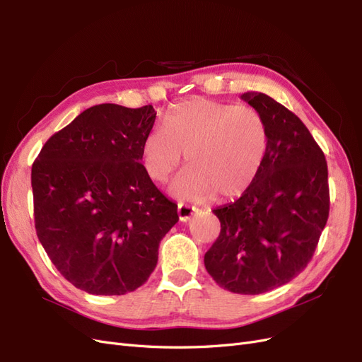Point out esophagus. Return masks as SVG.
Here are the masks:
<instances>
[{
    "mask_svg": "<svg viewBox=\"0 0 362 362\" xmlns=\"http://www.w3.org/2000/svg\"><path fill=\"white\" fill-rule=\"evenodd\" d=\"M196 208L194 206H190L187 204H178V216H180V221L181 222H187L189 218L194 214Z\"/></svg>",
    "mask_w": 362,
    "mask_h": 362,
    "instance_id": "obj_1",
    "label": "esophagus"
}]
</instances>
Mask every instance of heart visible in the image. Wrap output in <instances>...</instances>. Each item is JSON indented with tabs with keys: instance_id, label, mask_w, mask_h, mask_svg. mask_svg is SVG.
Returning a JSON list of instances; mask_svg holds the SVG:
<instances>
[{
	"instance_id": "obj_1",
	"label": "heart",
	"mask_w": 362,
	"mask_h": 362,
	"mask_svg": "<svg viewBox=\"0 0 362 362\" xmlns=\"http://www.w3.org/2000/svg\"><path fill=\"white\" fill-rule=\"evenodd\" d=\"M270 146L266 119L249 105L194 98L175 105L164 127L151 131L141 144L149 177L168 182L187 154L189 169L173 184L185 199H233L259 175Z\"/></svg>"
}]
</instances>
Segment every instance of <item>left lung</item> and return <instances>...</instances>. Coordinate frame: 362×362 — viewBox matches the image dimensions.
I'll return each instance as SVG.
<instances>
[{"instance_id":"8db88e82","label":"left lung","mask_w":362,"mask_h":362,"mask_svg":"<svg viewBox=\"0 0 362 362\" xmlns=\"http://www.w3.org/2000/svg\"><path fill=\"white\" fill-rule=\"evenodd\" d=\"M266 119L270 146L255 182L213 213L221 234L205 269L222 288L259 294L290 282L311 261L329 216L323 151L302 120L266 93L242 95Z\"/></svg>"}]
</instances>
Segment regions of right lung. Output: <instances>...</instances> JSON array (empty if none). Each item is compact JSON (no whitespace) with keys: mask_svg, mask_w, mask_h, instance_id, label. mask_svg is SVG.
I'll use <instances>...</instances> for the list:
<instances>
[{"mask_svg":"<svg viewBox=\"0 0 362 362\" xmlns=\"http://www.w3.org/2000/svg\"><path fill=\"white\" fill-rule=\"evenodd\" d=\"M156 115L152 105H93L51 136L33 163L39 242L86 293L120 296L144 286L161 238L178 222V205L140 163Z\"/></svg>","mask_w":362,"mask_h":362,"instance_id":"obj_1","label":"right lung"}]
</instances>
